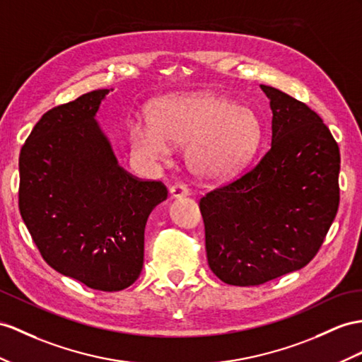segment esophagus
<instances>
[{"label": "esophagus", "instance_id": "34e87169", "mask_svg": "<svg viewBox=\"0 0 362 362\" xmlns=\"http://www.w3.org/2000/svg\"><path fill=\"white\" fill-rule=\"evenodd\" d=\"M187 195H189V189L181 182H176L175 186L170 187V197L172 198H181V197H187Z\"/></svg>", "mask_w": 362, "mask_h": 362}]
</instances>
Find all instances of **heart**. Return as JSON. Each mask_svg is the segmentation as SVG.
<instances>
[{
    "label": "heart",
    "mask_w": 362,
    "mask_h": 362,
    "mask_svg": "<svg viewBox=\"0 0 362 362\" xmlns=\"http://www.w3.org/2000/svg\"><path fill=\"white\" fill-rule=\"evenodd\" d=\"M261 136L259 121L249 109L224 96L202 93L158 103L153 122L129 127L134 153L143 161H165L172 144L187 146L189 169L204 180H223L245 164Z\"/></svg>",
    "instance_id": "heart-1"
}]
</instances>
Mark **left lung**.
Wrapping results in <instances>:
<instances>
[{"label":"left lung","instance_id":"1","mask_svg":"<svg viewBox=\"0 0 362 362\" xmlns=\"http://www.w3.org/2000/svg\"><path fill=\"white\" fill-rule=\"evenodd\" d=\"M272 144L258 164L199 201L209 267L230 286H259L307 266L339 206V147L321 117L275 87Z\"/></svg>","mask_w":362,"mask_h":362}]
</instances>
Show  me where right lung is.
I'll use <instances>...</instances> for the list:
<instances>
[{
	"label": "right lung",
	"instance_id": "add662e5",
	"mask_svg": "<svg viewBox=\"0 0 362 362\" xmlns=\"http://www.w3.org/2000/svg\"><path fill=\"white\" fill-rule=\"evenodd\" d=\"M110 90L84 93L46 112L20 153V214L52 269L103 292L138 279L144 228L167 198L118 164L95 117Z\"/></svg>",
	"mask_w": 362,
	"mask_h": 362
}]
</instances>
